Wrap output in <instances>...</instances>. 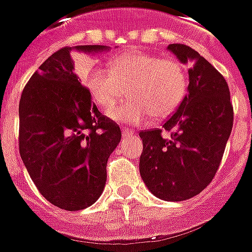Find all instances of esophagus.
<instances>
[{
	"mask_svg": "<svg viewBox=\"0 0 252 252\" xmlns=\"http://www.w3.org/2000/svg\"><path fill=\"white\" fill-rule=\"evenodd\" d=\"M132 133H133V131H132V129H129V128H123V129H121V135H123L124 137L131 136Z\"/></svg>",
	"mask_w": 252,
	"mask_h": 252,
	"instance_id": "obj_1",
	"label": "esophagus"
}]
</instances>
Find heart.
<instances>
[{
    "label": "heart",
    "mask_w": 252,
    "mask_h": 252,
    "mask_svg": "<svg viewBox=\"0 0 252 252\" xmlns=\"http://www.w3.org/2000/svg\"><path fill=\"white\" fill-rule=\"evenodd\" d=\"M78 75L102 109L117 104L128 88L131 97L109 112L110 117L128 124L142 123L150 115L154 119L171 115L188 92L184 64L151 54H126L112 61L109 68L82 64Z\"/></svg>",
    "instance_id": "heart-1"
}]
</instances>
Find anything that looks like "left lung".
I'll use <instances>...</instances> for the list:
<instances>
[{"label":"left lung","mask_w":252,"mask_h":252,"mask_svg":"<svg viewBox=\"0 0 252 252\" xmlns=\"http://www.w3.org/2000/svg\"><path fill=\"white\" fill-rule=\"evenodd\" d=\"M189 63L188 94L163 128L140 131L139 170L148 190L164 201H184L209 185L221 163L233 126V106L225 78L193 48L170 44ZM163 130L170 132L163 138Z\"/></svg>","instance_id":"obj_1"}]
</instances>
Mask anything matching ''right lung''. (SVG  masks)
<instances>
[{
	"instance_id": "1",
	"label": "right lung",
	"mask_w": 252,
	"mask_h": 252,
	"mask_svg": "<svg viewBox=\"0 0 252 252\" xmlns=\"http://www.w3.org/2000/svg\"><path fill=\"white\" fill-rule=\"evenodd\" d=\"M70 51L71 47H63L54 52L25 85L19 105V148L40 194L52 205L72 212L98 200L121 129L92 102L74 72Z\"/></svg>"
}]
</instances>
